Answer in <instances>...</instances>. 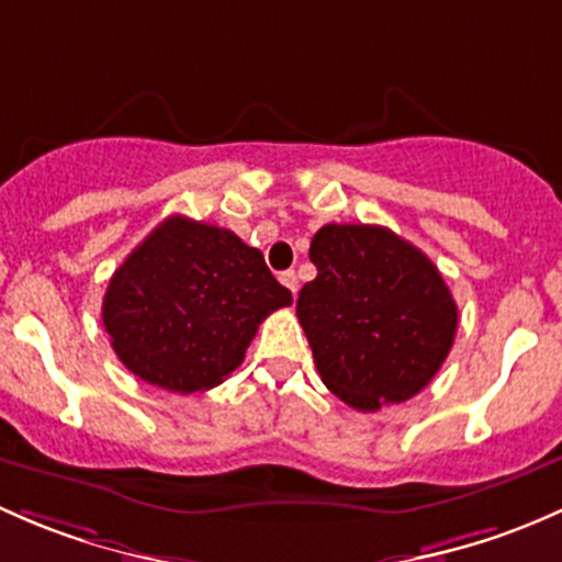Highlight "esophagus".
<instances>
[{
  "instance_id": "34e87169",
  "label": "esophagus",
  "mask_w": 562,
  "mask_h": 562,
  "mask_svg": "<svg viewBox=\"0 0 562 562\" xmlns=\"http://www.w3.org/2000/svg\"><path fill=\"white\" fill-rule=\"evenodd\" d=\"M280 282L288 288V291L293 293V299H296V293H299V277H296V271H282Z\"/></svg>"
}]
</instances>
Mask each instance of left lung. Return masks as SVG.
Instances as JSON below:
<instances>
[{
	"instance_id": "8db88e82",
	"label": "left lung",
	"mask_w": 562,
	"mask_h": 562,
	"mask_svg": "<svg viewBox=\"0 0 562 562\" xmlns=\"http://www.w3.org/2000/svg\"><path fill=\"white\" fill-rule=\"evenodd\" d=\"M317 277L296 315L323 385L358 412L412 398L434 380L458 306L434 261L390 228L328 223L312 236Z\"/></svg>"
}]
</instances>
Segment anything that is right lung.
<instances>
[{
  "mask_svg": "<svg viewBox=\"0 0 562 562\" xmlns=\"http://www.w3.org/2000/svg\"><path fill=\"white\" fill-rule=\"evenodd\" d=\"M291 304L261 250L228 228L172 215L117 266L102 321L132 374L188 395L221 385L258 326Z\"/></svg>",
  "mask_w": 562,
  "mask_h": 562,
  "instance_id": "1",
  "label": "right lung"
}]
</instances>
